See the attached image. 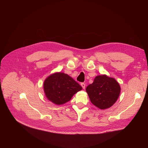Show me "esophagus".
Here are the masks:
<instances>
[{
    "instance_id": "esophagus-1",
    "label": "esophagus",
    "mask_w": 148,
    "mask_h": 148,
    "mask_svg": "<svg viewBox=\"0 0 148 148\" xmlns=\"http://www.w3.org/2000/svg\"><path fill=\"white\" fill-rule=\"evenodd\" d=\"M81 87H82L83 89H85V88H86V84H84V82H82V83H81Z\"/></svg>"
}]
</instances>
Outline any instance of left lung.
<instances>
[{"mask_svg": "<svg viewBox=\"0 0 148 148\" xmlns=\"http://www.w3.org/2000/svg\"><path fill=\"white\" fill-rule=\"evenodd\" d=\"M90 101L101 110L110 108L119 97L121 88L118 82L106 75L97 76L86 88Z\"/></svg>", "mask_w": 148, "mask_h": 148, "instance_id": "8db88e82", "label": "left lung"}]
</instances>
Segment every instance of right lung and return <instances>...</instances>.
Segmentation results:
<instances>
[{
	"label": "right lung",
	"mask_w": 148,
	"mask_h": 148,
	"mask_svg": "<svg viewBox=\"0 0 148 148\" xmlns=\"http://www.w3.org/2000/svg\"><path fill=\"white\" fill-rule=\"evenodd\" d=\"M43 87L47 99L57 105L69 102L75 93L82 90L78 82L63 73H57L48 77Z\"/></svg>",
	"instance_id": "add662e5"
}]
</instances>
